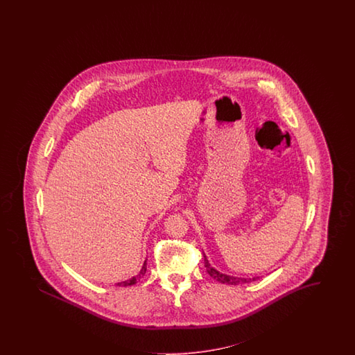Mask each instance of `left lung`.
Returning a JSON list of instances; mask_svg holds the SVG:
<instances>
[{
	"label": "left lung",
	"mask_w": 355,
	"mask_h": 355,
	"mask_svg": "<svg viewBox=\"0 0 355 355\" xmlns=\"http://www.w3.org/2000/svg\"><path fill=\"white\" fill-rule=\"evenodd\" d=\"M205 268H207V272H208V275H209L212 279H215L216 281L221 282V284L238 285V284H246V282H251V281H257V279H259V277H254V279H242V277H234V276H229V275H225V273H221V272H218L217 269L211 267V264H209V261H208V259H207L205 255Z\"/></svg>",
	"instance_id": "8db88e82"
}]
</instances>
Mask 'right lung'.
Wrapping results in <instances>:
<instances>
[{"label":"right lung","instance_id":"add662e5","mask_svg":"<svg viewBox=\"0 0 355 355\" xmlns=\"http://www.w3.org/2000/svg\"><path fill=\"white\" fill-rule=\"evenodd\" d=\"M146 270H147V260L144 261V264H143V267L140 269L139 275H137L135 277H131L130 279H126V281H122V282H119L117 285L119 286H131V285H134V284H137L138 281H139L144 275H146Z\"/></svg>","mask_w":355,"mask_h":355}]
</instances>
